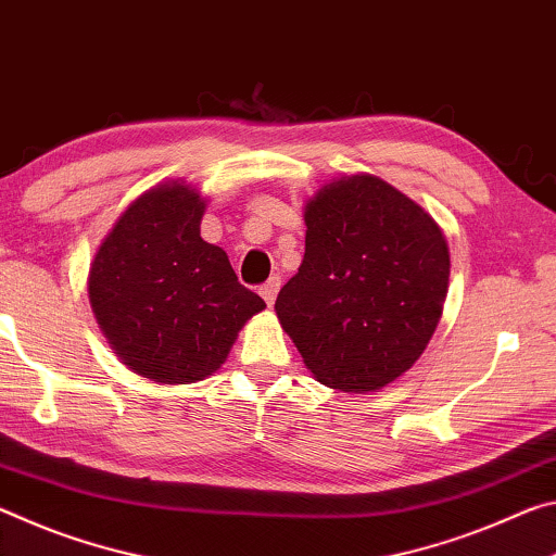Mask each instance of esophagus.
<instances>
[{
	"label": "esophagus",
	"instance_id": "34e87169",
	"mask_svg": "<svg viewBox=\"0 0 556 556\" xmlns=\"http://www.w3.org/2000/svg\"><path fill=\"white\" fill-rule=\"evenodd\" d=\"M278 290H280V276H270L266 283L261 286V295H263V300H266L268 305H273V303H276Z\"/></svg>",
	"mask_w": 556,
	"mask_h": 556
}]
</instances>
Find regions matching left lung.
I'll use <instances>...</instances> for the list:
<instances>
[{
    "label": "left lung",
    "instance_id": "left-lung-1",
    "mask_svg": "<svg viewBox=\"0 0 556 556\" xmlns=\"http://www.w3.org/2000/svg\"><path fill=\"white\" fill-rule=\"evenodd\" d=\"M305 256L278 320L320 384L377 391L421 357L448 293L433 218L377 177H342L305 206Z\"/></svg>",
    "mask_w": 556,
    "mask_h": 556
}]
</instances>
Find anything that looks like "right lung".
<instances>
[{"mask_svg":"<svg viewBox=\"0 0 556 556\" xmlns=\"http://www.w3.org/2000/svg\"><path fill=\"white\" fill-rule=\"evenodd\" d=\"M204 202L185 185L150 189L125 208L90 263L88 295L117 357L160 384L222 367L263 298L199 233Z\"/></svg>","mask_w":556,"mask_h":556,"instance_id":"obj_1","label":"right lung"}]
</instances>
